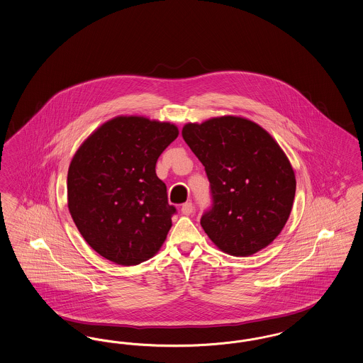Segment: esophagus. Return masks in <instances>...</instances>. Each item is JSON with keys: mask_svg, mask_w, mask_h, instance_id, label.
Instances as JSON below:
<instances>
[{"mask_svg": "<svg viewBox=\"0 0 363 363\" xmlns=\"http://www.w3.org/2000/svg\"><path fill=\"white\" fill-rule=\"evenodd\" d=\"M193 203H185L182 205V208H181V212H182V215H185V216H189V215H191L193 213Z\"/></svg>", "mask_w": 363, "mask_h": 363, "instance_id": "1", "label": "esophagus"}]
</instances>
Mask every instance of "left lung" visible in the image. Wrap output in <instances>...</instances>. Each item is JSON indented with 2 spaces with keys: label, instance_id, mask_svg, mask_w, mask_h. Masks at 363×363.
I'll list each match as a JSON object with an SVG mask.
<instances>
[{
  "label": "left lung",
  "instance_id": "left-lung-1",
  "mask_svg": "<svg viewBox=\"0 0 363 363\" xmlns=\"http://www.w3.org/2000/svg\"><path fill=\"white\" fill-rule=\"evenodd\" d=\"M182 138L205 167L212 206L201 227L216 246L248 257L269 246L289 218L296 177L267 130L243 117L188 123Z\"/></svg>",
  "mask_w": 363,
  "mask_h": 363
}]
</instances>
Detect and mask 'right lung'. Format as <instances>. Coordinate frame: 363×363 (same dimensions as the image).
<instances>
[{
    "instance_id": "add662e5",
    "label": "right lung",
    "mask_w": 363,
    "mask_h": 363,
    "mask_svg": "<svg viewBox=\"0 0 363 363\" xmlns=\"http://www.w3.org/2000/svg\"><path fill=\"white\" fill-rule=\"evenodd\" d=\"M178 128L142 116L104 123L78 148L67 173V205L87 245L108 261L139 264L172 228L173 205L155 173Z\"/></svg>"
}]
</instances>
